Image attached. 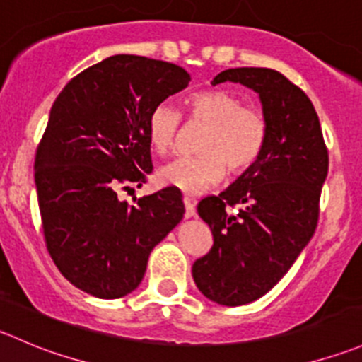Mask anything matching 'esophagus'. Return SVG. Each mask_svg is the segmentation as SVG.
Here are the masks:
<instances>
[{
  "label": "esophagus",
  "mask_w": 362,
  "mask_h": 362,
  "mask_svg": "<svg viewBox=\"0 0 362 362\" xmlns=\"http://www.w3.org/2000/svg\"><path fill=\"white\" fill-rule=\"evenodd\" d=\"M184 205H185L184 217H185V219H191V217L196 214V210H194V202H192L191 198H187V196H185V198H184Z\"/></svg>",
  "instance_id": "34e87169"
}]
</instances>
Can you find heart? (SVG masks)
Listing matches in <instances>:
<instances>
[{"mask_svg": "<svg viewBox=\"0 0 362 362\" xmlns=\"http://www.w3.org/2000/svg\"><path fill=\"white\" fill-rule=\"evenodd\" d=\"M189 117L209 125L199 143V156H180L159 170V182L187 194H199L226 173L247 171L262 156L269 122L262 110L244 106L228 90H205L187 100ZM182 115L170 103H159L146 118V139L156 153L173 146Z\"/></svg>", "mask_w": 362, "mask_h": 362, "instance_id": "obj_1", "label": "heart"}]
</instances>
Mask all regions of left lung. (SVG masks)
Returning <instances> with one entry per match:
<instances>
[{"label": "left lung", "instance_id": "8db88e82", "mask_svg": "<svg viewBox=\"0 0 362 362\" xmlns=\"http://www.w3.org/2000/svg\"><path fill=\"white\" fill-rule=\"evenodd\" d=\"M226 81L258 93L269 138L256 164L235 184L199 202L214 245L194 262L192 278L206 299L242 306L274 288L313 237L329 153L313 104L281 72L228 69L212 84ZM237 204L233 214L229 209Z\"/></svg>", "mask_w": 362, "mask_h": 362}]
</instances>
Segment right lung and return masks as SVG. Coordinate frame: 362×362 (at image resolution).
<instances>
[{"mask_svg": "<svg viewBox=\"0 0 362 362\" xmlns=\"http://www.w3.org/2000/svg\"><path fill=\"white\" fill-rule=\"evenodd\" d=\"M191 81L182 66L117 54L65 84L35 156L47 251L63 276L99 299L138 288L152 249L184 217L166 187L129 205L118 191L152 173L146 118Z\"/></svg>", "mask_w": 362, "mask_h": 362, "instance_id": "right-lung-1", "label": "right lung"}]
</instances>
